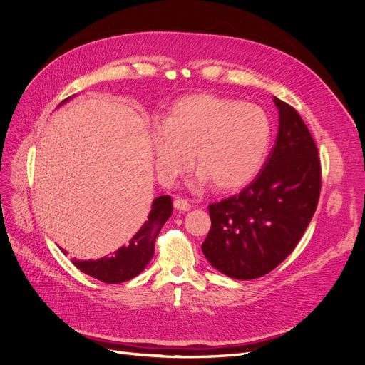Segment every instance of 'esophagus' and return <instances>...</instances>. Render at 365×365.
<instances>
[{
    "label": "esophagus",
    "mask_w": 365,
    "mask_h": 365,
    "mask_svg": "<svg viewBox=\"0 0 365 365\" xmlns=\"http://www.w3.org/2000/svg\"><path fill=\"white\" fill-rule=\"evenodd\" d=\"M173 205H175L176 210L183 211V212H186V211L190 210V204H189L186 200H183V197H176V200L173 201Z\"/></svg>",
    "instance_id": "esophagus-1"
}]
</instances>
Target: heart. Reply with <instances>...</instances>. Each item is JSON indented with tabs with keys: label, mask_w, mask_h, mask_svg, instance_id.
<instances>
[{
	"label": "heart",
	"mask_w": 365,
	"mask_h": 365,
	"mask_svg": "<svg viewBox=\"0 0 365 365\" xmlns=\"http://www.w3.org/2000/svg\"><path fill=\"white\" fill-rule=\"evenodd\" d=\"M272 141V122L262 108L214 94L178 101L151 137L163 185H172L193 161L195 185L214 182L220 190L247 185L262 169Z\"/></svg>",
	"instance_id": "obj_1"
}]
</instances>
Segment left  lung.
<instances>
[{
  "instance_id": "8db88e82",
  "label": "left lung",
  "mask_w": 365,
  "mask_h": 365,
  "mask_svg": "<svg viewBox=\"0 0 365 365\" xmlns=\"http://www.w3.org/2000/svg\"><path fill=\"white\" fill-rule=\"evenodd\" d=\"M279 110L275 145L256 179L239 195L208 207L211 230L202 252L235 279L269 274L287 259L317 208L322 170L314 140L298 112L274 97Z\"/></svg>"
}]
</instances>
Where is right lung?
I'll use <instances>...</instances> for the list:
<instances>
[{"label": "right lung", "instance_id": "1", "mask_svg": "<svg viewBox=\"0 0 365 365\" xmlns=\"http://www.w3.org/2000/svg\"><path fill=\"white\" fill-rule=\"evenodd\" d=\"M70 98L71 97L65 98V102L70 101ZM172 211L173 204L169 195L155 197L148 214V220L126 246H122L110 256H105L97 260L73 259V263L81 272L105 284H120L135 278L145 269L147 263L151 260L155 249V239L164 222L172 215Z\"/></svg>", "mask_w": 365, "mask_h": 365}]
</instances>
